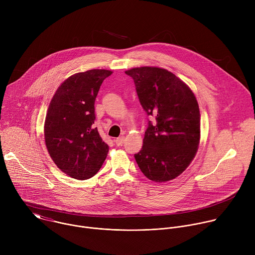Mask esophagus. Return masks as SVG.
I'll list each match as a JSON object with an SVG mask.
<instances>
[{"label": "esophagus", "mask_w": 255, "mask_h": 255, "mask_svg": "<svg viewBox=\"0 0 255 255\" xmlns=\"http://www.w3.org/2000/svg\"><path fill=\"white\" fill-rule=\"evenodd\" d=\"M124 140H125V137H124V136H121V137L116 138L114 141H115L117 146H122L123 143H124Z\"/></svg>", "instance_id": "1"}]
</instances>
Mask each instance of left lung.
I'll use <instances>...</instances> for the list:
<instances>
[{"label": "left lung", "mask_w": 255, "mask_h": 255, "mask_svg": "<svg viewBox=\"0 0 255 255\" xmlns=\"http://www.w3.org/2000/svg\"><path fill=\"white\" fill-rule=\"evenodd\" d=\"M148 122L141 150L134 154L143 174L163 183L183 173L200 143V109L192 90L172 72L154 66L126 70Z\"/></svg>", "instance_id": "left-lung-1"}]
</instances>
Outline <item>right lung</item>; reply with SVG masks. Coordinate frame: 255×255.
<instances>
[{"mask_svg":"<svg viewBox=\"0 0 255 255\" xmlns=\"http://www.w3.org/2000/svg\"><path fill=\"white\" fill-rule=\"evenodd\" d=\"M111 70L91 69L66 79L56 90L46 113L45 144L56 166L72 178L94 176L109 146L95 128V101Z\"/></svg>","mask_w":255,"mask_h":255,"instance_id":"obj_1","label":"right lung"}]
</instances>
